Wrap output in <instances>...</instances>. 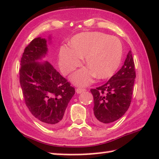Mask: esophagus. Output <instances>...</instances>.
Segmentation results:
<instances>
[{
	"instance_id": "obj_1",
	"label": "esophagus",
	"mask_w": 159,
	"mask_h": 159,
	"mask_svg": "<svg viewBox=\"0 0 159 159\" xmlns=\"http://www.w3.org/2000/svg\"><path fill=\"white\" fill-rule=\"evenodd\" d=\"M86 91V89H80V88H79V89H76V93H81L82 92H84Z\"/></svg>"
}]
</instances>
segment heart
I'll use <instances>...</instances> for the list:
<instances>
[{"label": "heart", "instance_id": "heart-1", "mask_svg": "<svg viewBox=\"0 0 159 159\" xmlns=\"http://www.w3.org/2000/svg\"><path fill=\"white\" fill-rule=\"evenodd\" d=\"M123 46L118 38L101 32H86L77 34L70 40V47L61 46L59 51V66L67 75L82 63L88 66L77 70L70 76L75 85L87 86L95 75L104 79L112 76L121 62Z\"/></svg>", "mask_w": 159, "mask_h": 159}]
</instances>
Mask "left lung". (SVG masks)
Here are the masks:
<instances>
[{"instance_id": "obj_1", "label": "left lung", "mask_w": 159, "mask_h": 159, "mask_svg": "<svg viewBox=\"0 0 159 159\" xmlns=\"http://www.w3.org/2000/svg\"><path fill=\"white\" fill-rule=\"evenodd\" d=\"M135 79L134 59L129 51L122 68L106 84L91 90L93 96L95 122L111 124L125 114L131 104Z\"/></svg>"}]
</instances>
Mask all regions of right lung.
Wrapping results in <instances>:
<instances>
[{
    "label": "right lung",
    "mask_w": 159,
    "mask_h": 159,
    "mask_svg": "<svg viewBox=\"0 0 159 159\" xmlns=\"http://www.w3.org/2000/svg\"><path fill=\"white\" fill-rule=\"evenodd\" d=\"M48 40L35 38L25 48L20 61V84L27 107L32 115L46 126L63 123L68 104L75 94L65 78L48 61Z\"/></svg>",
    "instance_id": "add662e5"
}]
</instances>
